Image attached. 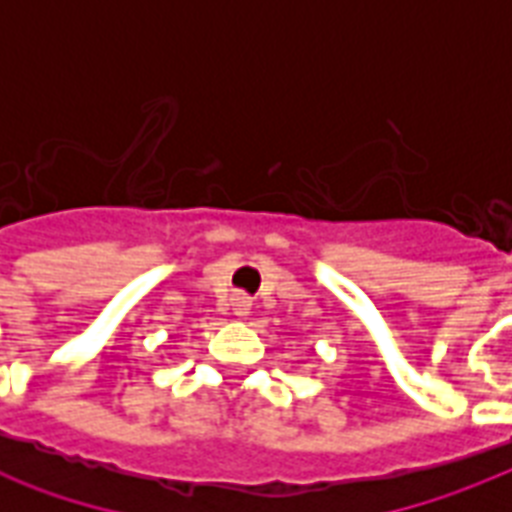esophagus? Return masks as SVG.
I'll list each match as a JSON object with an SVG mask.
<instances>
[{
	"label": "esophagus",
	"instance_id": "34e87169",
	"mask_svg": "<svg viewBox=\"0 0 512 512\" xmlns=\"http://www.w3.org/2000/svg\"><path fill=\"white\" fill-rule=\"evenodd\" d=\"M231 305L236 316H247L249 308H252V297L244 295V292H236V295L231 297Z\"/></svg>",
	"mask_w": 512,
	"mask_h": 512
}]
</instances>
